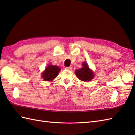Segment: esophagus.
<instances>
[{
  "label": "esophagus",
  "mask_w": 135,
  "mask_h": 135,
  "mask_svg": "<svg viewBox=\"0 0 135 135\" xmlns=\"http://www.w3.org/2000/svg\"><path fill=\"white\" fill-rule=\"evenodd\" d=\"M65 69L67 70H71L73 69V68L71 67H65Z\"/></svg>",
  "instance_id": "obj_1"
}]
</instances>
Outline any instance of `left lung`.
<instances>
[{
    "label": "left lung",
    "mask_w": 135,
    "mask_h": 135,
    "mask_svg": "<svg viewBox=\"0 0 135 135\" xmlns=\"http://www.w3.org/2000/svg\"><path fill=\"white\" fill-rule=\"evenodd\" d=\"M82 65L83 67L82 68L75 71L76 75L79 79L81 80L82 81H89L93 78L94 74L92 71L89 68L86 62H84Z\"/></svg>",
    "instance_id": "8db88e82"
}]
</instances>
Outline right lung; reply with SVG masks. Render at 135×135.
I'll list each match as a JSON object with an SVG mask.
<instances>
[{
  "label": "right lung",
  "mask_w": 135,
  "mask_h": 135,
  "mask_svg": "<svg viewBox=\"0 0 135 135\" xmlns=\"http://www.w3.org/2000/svg\"><path fill=\"white\" fill-rule=\"evenodd\" d=\"M60 67L56 65H50L46 68L45 71L42 74V77L45 81H50L56 78L60 71Z\"/></svg>",
  "instance_id": "add662e5"
}]
</instances>
